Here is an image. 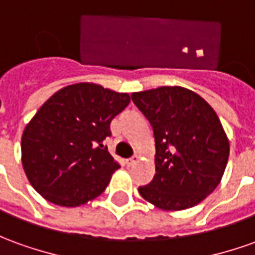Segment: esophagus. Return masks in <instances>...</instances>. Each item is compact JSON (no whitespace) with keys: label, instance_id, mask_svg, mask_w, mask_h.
<instances>
[{"label":"esophagus","instance_id":"esophagus-1","mask_svg":"<svg viewBox=\"0 0 255 255\" xmlns=\"http://www.w3.org/2000/svg\"><path fill=\"white\" fill-rule=\"evenodd\" d=\"M138 160H139V156H136V154H135V156H132L131 158H128L127 165H129V167H131V165L136 164V163H138Z\"/></svg>","mask_w":255,"mask_h":255}]
</instances>
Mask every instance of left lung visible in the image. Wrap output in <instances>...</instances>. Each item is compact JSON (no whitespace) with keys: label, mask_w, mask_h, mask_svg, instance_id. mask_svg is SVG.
Masks as SVG:
<instances>
[{"label":"left lung","mask_w":255,"mask_h":255,"mask_svg":"<svg viewBox=\"0 0 255 255\" xmlns=\"http://www.w3.org/2000/svg\"><path fill=\"white\" fill-rule=\"evenodd\" d=\"M131 98L150 123L156 143V174L139 186L140 196L165 211L199 204L218 186L229 157V140L214 109L183 87H158Z\"/></svg>","instance_id":"8db88e82"}]
</instances>
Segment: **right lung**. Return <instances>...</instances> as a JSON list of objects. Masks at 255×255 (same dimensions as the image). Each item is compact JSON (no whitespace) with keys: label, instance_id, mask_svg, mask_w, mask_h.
<instances>
[{"label":"right lung","instance_id":"1","mask_svg":"<svg viewBox=\"0 0 255 255\" xmlns=\"http://www.w3.org/2000/svg\"><path fill=\"white\" fill-rule=\"evenodd\" d=\"M129 95L92 83L55 92L22 135V164L28 182L45 200L77 207L106 189L119 163L103 146L110 123Z\"/></svg>","mask_w":255,"mask_h":255}]
</instances>
